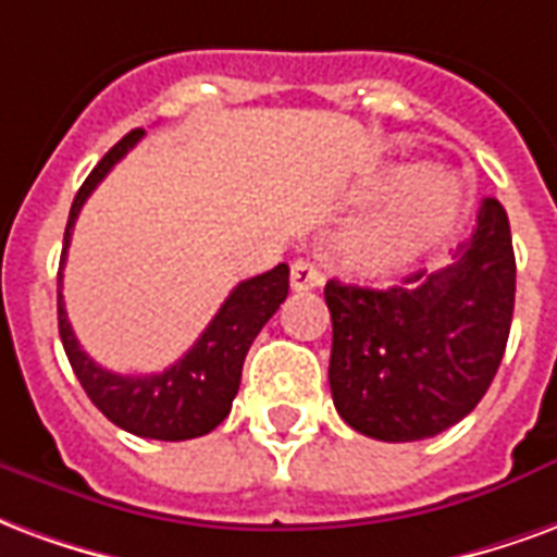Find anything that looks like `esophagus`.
<instances>
[{
    "instance_id": "obj_1",
    "label": "esophagus",
    "mask_w": 557,
    "mask_h": 557,
    "mask_svg": "<svg viewBox=\"0 0 557 557\" xmlns=\"http://www.w3.org/2000/svg\"><path fill=\"white\" fill-rule=\"evenodd\" d=\"M323 284V273L311 261H294L290 263V287L294 290H311V287H320Z\"/></svg>"
}]
</instances>
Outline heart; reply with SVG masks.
<instances>
[{
	"mask_svg": "<svg viewBox=\"0 0 557 557\" xmlns=\"http://www.w3.org/2000/svg\"><path fill=\"white\" fill-rule=\"evenodd\" d=\"M421 181L416 169H400L392 189H409ZM460 193L450 177H428L407 201L373 213L344 237L341 255L350 270L368 278L392 275L416 261L457 216Z\"/></svg>",
	"mask_w": 557,
	"mask_h": 557,
	"instance_id": "b5f03b06",
	"label": "heart"
}]
</instances>
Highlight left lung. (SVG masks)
Listing matches in <instances>:
<instances>
[{
  "instance_id": "1",
  "label": "left lung",
  "mask_w": 557,
  "mask_h": 557,
  "mask_svg": "<svg viewBox=\"0 0 557 557\" xmlns=\"http://www.w3.org/2000/svg\"><path fill=\"white\" fill-rule=\"evenodd\" d=\"M329 385L338 416L380 442L430 440L469 416L505 356L517 258L505 207L484 198L457 261L373 290L332 278Z\"/></svg>"
}]
</instances>
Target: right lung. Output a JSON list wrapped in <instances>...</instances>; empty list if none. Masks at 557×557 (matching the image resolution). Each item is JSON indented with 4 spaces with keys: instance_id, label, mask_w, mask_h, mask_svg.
<instances>
[{
    "instance_id": "right-lung-1",
    "label": "right lung",
    "mask_w": 557,
    "mask_h": 557,
    "mask_svg": "<svg viewBox=\"0 0 557 557\" xmlns=\"http://www.w3.org/2000/svg\"><path fill=\"white\" fill-rule=\"evenodd\" d=\"M145 136V129H133L103 160L97 162L95 172L85 177L79 193L73 198L67 228H64L62 263H59V335H62L64 352L71 359L76 380L83 383L85 395L91 397L103 416L127 430L133 436L160 442H184L205 436L216 430L231 412V404L237 397L243 362L249 352L251 341L258 338L263 323L273 318L278 306L287 299V263H278L270 273L255 275L239 282L231 296L222 302L216 318L201 332V338L162 373H112L88 356L73 335L71 320L64 311L62 296V270L71 246L73 225L79 210L95 193L97 184L112 172L117 160H124L136 141Z\"/></svg>"
}]
</instances>
